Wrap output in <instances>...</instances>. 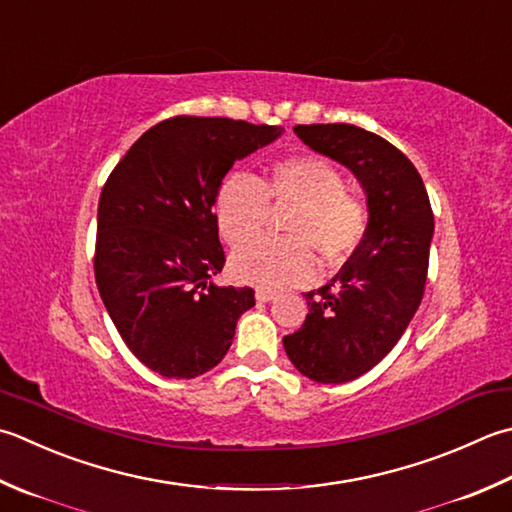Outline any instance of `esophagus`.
Instances as JSON below:
<instances>
[{"label":"esophagus","mask_w":512,"mask_h":512,"mask_svg":"<svg viewBox=\"0 0 512 512\" xmlns=\"http://www.w3.org/2000/svg\"><path fill=\"white\" fill-rule=\"evenodd\" d=\"M255 297H257V302H270V299L277 297V293H275V290H268V288H257Z\"/></svg>","instance_id":"esophagus-1"}]
</instances>
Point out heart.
Returning <instances> with one entry per match:
<instances>
[{"instance_id":"obj_1","label":"heart","mask_w":512,"mask_h":512,"mask_svg":"<svg viewBox=\"0 0 512 512\" xmlns=\"http://www.w3.org/2000/svg\"><path fill=\"white\" fill-rule=\"evenodd\" d=\"M270 203L294 206L285 220L289 237L249 243L263 227ZM213 213L224 242L239 246L230 257V273L268 290L310 282L317 275L315 250L330 266L348 262L370 226L366 199L346 188L342 170L313 153L275 159L262 179L226 175L217 186Z\"/></svg>"}]
</instances>
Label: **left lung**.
Wrapping results in <instances>:
<instances>
[{
	"label": "left lung",
	"mask_w": 512,
	"mask_h": 512,
	"mask_svg": "<svg viewBox=\"0 0 512 512\" xmlns=\"http://www.w3.org/2000/svg\"><path fill=\"white\" fill-rule=\"evenodd\" d=\"M297 137L348 166L364 184V244L330 284L306 293L302 328L284 337L299 373L344 384L393 350L424 297L433 208L413 162L384 137L353 124H299Z\"/></svg>",
	"instance_id": "obj_1"
}]
</instances>
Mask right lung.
Returning a JSON list of instances; mask_svg holds the SVG:
<instances>
[{"mask_svg":"<svg viewBox=\"0 0 512 512\" xmlns=\"http://www.w3.org/2000/svg\"><path fill=\"white\" fill-rule=\"evenodd\" d=\"M275 126L177 115L148 128L99 195L95 282L139 362L170 379L215 368L253 288L215 286L226 264L213 202L235 164L273 142Z\"/></svg>","mask_w":512,"mask_h":512,"instance_id":"1","label":"right lung"}]
</instances>
